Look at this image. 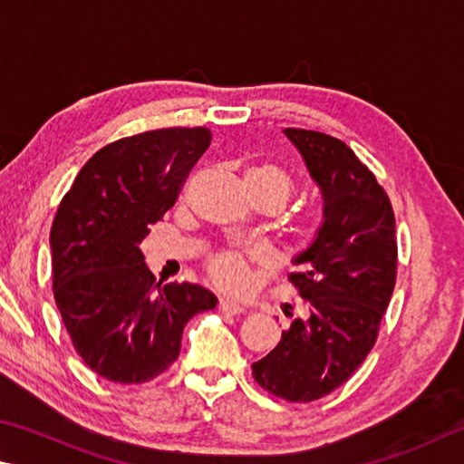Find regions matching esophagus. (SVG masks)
<instances>
[{"mask_svg": "<svg viewBox=\"0 0 464 464\" xmlns=\"http://www.w3.org/2000/svg\"><path fill=\"white\" fill-rule=\"evenodd\" d=\"M218 310L222 312V314H226V315H238V314L245 312V307H242V305L237 304V302H232V299L222 297V299H219V302H218Z\"/></svg>", "mask_w": 464, "mask_h": 464, "instance_id": "obj_1", "label": "esophagus"}]
</instances>
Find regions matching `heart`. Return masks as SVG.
Wrapping results in <instances>:
<instances>
[{
	"label": "heart",
	"mask_w": 464,
	"mask_h": 464,
	"mask_svg": "<svg viewBox=\"0 0 464 464\" xmlns=\"http://www.w3.org/2000/svg\"><path fill=\"white\" fill-rule=\"evenodd\" d=\"M245 183L248 187L250 198L256 203H273L283 208L294 193V177L285 167L273 160H258L245 169ZM322 230V218L315 211H305L294 224V234L302 245H312ZM250 261L266 263L263 250H256L253 256H246L238 250H219L208 261V273L216 285L227 291H246L253 283V271Z\"/></svg>",
	"instance_id": "b5f03b06"
}]
</instances>
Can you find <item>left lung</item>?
<instances>
[{
    "instance_id": "obj_1",
    "label": "left lung",
    "mask_w": 464,
    "mask_h": 464,
    "mask_svg": "<svg viewBox=\"0 0 464 464\" xmlns=\"http://www.w3.org/2000/svg\"><path fill=\"white\" fill-rule=\"evenodd\" d=\"M324 199V224L289 275L304 297L281 343L253 364L266 392L310 403L334 392L375 346L397 277L395 216L389 195L351 146L315 130L285 128ZM294 315V314H287Z\"/></svg>"
}]
</instances>
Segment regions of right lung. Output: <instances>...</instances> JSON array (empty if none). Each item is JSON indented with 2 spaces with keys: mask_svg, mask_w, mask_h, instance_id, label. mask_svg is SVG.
<instances>
[{
  "mask_svg": "<svg viewBox=\"0 0 464 464\" xmlns=\"http://www.w3.org/2000/svg\"><path fill=\"white\" fill-rule=\"evenodd\" d=\"M209 142V128L198 126L105 144L56 209L54 302L77 354L111 383L138 385L165 372L181 353L185 324L216 307L199 285H160L140 253L149 224L175 206Z\"/></svg>",
  "mask_w": 464,
  "mask_h": 464,
  "instance_id": "obj_1",
  "label": "right lung"
}]
</instances>
